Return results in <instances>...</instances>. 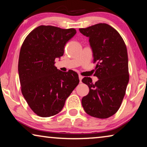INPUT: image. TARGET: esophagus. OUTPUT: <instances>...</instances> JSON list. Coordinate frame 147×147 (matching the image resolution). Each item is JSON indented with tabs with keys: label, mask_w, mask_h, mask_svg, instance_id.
Segmentation results:
<instances>
[{
	"label": "esophagus",
	"mask_w": 147,
	"mask_h": 147,
	"mask_svg": "<svg viewBox=\"0 0 147 147\" xmlns=\"http://www.w3.org/2000/svg\"><path fill=\"white\" fill-rule=\"evenodd\" d=\"M78 77H79V80H80V83H82V78H83V76L82 75H79Z\"/></svg>",
	"instance_id": "1"
}]
</instances>
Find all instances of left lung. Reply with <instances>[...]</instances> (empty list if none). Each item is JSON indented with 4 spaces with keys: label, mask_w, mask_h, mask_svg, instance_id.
Returning <instances> with one entry per match:
<instances>
[{
    "label": "left lung",
    "mask_w": 147,
    "mask_h": 147,
    "mask_svg": "<svg viewBox=\"0 0 147 147\" xmlns=\"http://www.w3.org/2000/svg\"><path fill=\"white\" fill-rule=\"evenodd\" d=\"M79 30L89 37L96 63L94 75L98 78L95 83L90 77L82 79L89 92L82 99V104L88 115L108 118L119 110L129 81L126 46L119 32L108 24L98 23Z\"/></svg>",
    "instance_id": "8db88e82"
}]
</instances>
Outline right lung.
<instances>
[{
  "mask_svg": "<svg viewBox=\"0 0 147 147\" xmlns=\"http://www.w3.org/2000/svg\"><path fill=\"white\" fill-rule=\"evenodd\" d=\"M76 33L74 28L41 25L22 45L18 63L21 92L30 108L39 117H48L61 111L79 83L76 72H62L54 65L55 59L63 55L66 43Z\"/></svg>",
  "mask_w": 147,
  "mask_h": 147,
  "instance_id": "obj_1",
  "label": "right lung"
}]
</instances>
